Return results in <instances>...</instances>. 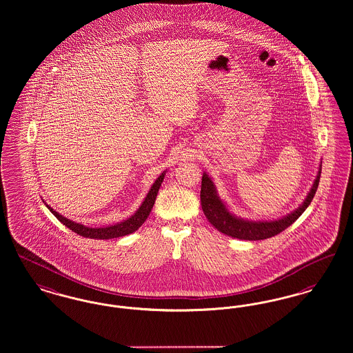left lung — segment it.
Masks as SVG:
<instances>
[{"label": "left lung", "instance_id": "1", "mask_svg": "<svg viewBox=\"0 0 353 353\" xmlns=\"http://www.w3.org/2000/svg\"><path fill=\"white\" fill-rule=\"evenodd\" d=\"M321 166H319V171L314 181V185L311 187L310 192L307 194L303 203L294 210L292 212L278 218V219H261V221H251L244 219L241 216L235 215L231 212L227 207L225 202H223L218 194L216 185L208 174L203 172L202 176V188H201V203L205 218L211 223L218 231H221L224 235H228L231 238H236L241 241H263L268 239L271 236H275L284 231L287 227H290L297 218L305 211V208L311 204L316 190L320 181Z\"/></svg>", "mask_w": 353, "mask_h": 353}]
</instances>
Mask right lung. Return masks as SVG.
Wrapping results in <instances>:
<instances>
[{
	"instance_id": "obj_1",
	"label": "right lung",
	"mask_w": 353,
	"mask_h": 353,
	"mask_svg": "<svg viewBox=\"0 0 353 353\" xmlns=\"http://www.w3.org/2000/svg\"><path fill=\"white\" fill-rule=\"evenodd\" d=\"M166 175V171H163L151 185V188L148 192V195L145 196L143 202L138 207V210L131 215L130 218L122 221V222L115 223L112 225H106V227H89L85 225L82 223L73 222L65 216H62L59 212L54 211L49 204H46V207L52 211V214L56 216L59 222L63 225H66L68 228H70L72 231H74L75 234L83 236V238H90V239H112V238H121L125 235L132 234L134 231H137L143 223L146 222L148 216L151 212V208L155 203L157 199V194L159 191V187L163 182V178Z\"/></svg>"
}]
</instances>
